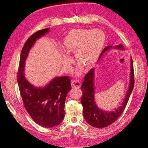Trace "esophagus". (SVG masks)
<instances>
[{
	"mask_svg": "<svg viewBox=\"0 0 148 148\" xmlns=\"http://www.w3.org/2000/svg\"><path fill=\"white\" fill-rule=\"evenodd\" d=\"M71 85L73 88H79L81 86V83H80L79 79H73L72 82H71Z\"/></svg>",
	"mask_w": 148,
	"mask_h": 148,
	"instance_id": "obj_1",
	"label": "esophagus"
}]
</instances>
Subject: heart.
Wrapping results in <instances>:
<instances>
[{
    "instance_id": "heart-1",
    "label": "heart",
    "mask_w": 148,
    "mask_h": 148,
    "mask_svg": "<svg viewBox=\"0 0 148 148\" xmlns=\"http://www.w3.org/2000/svg\"><path fill=\"white\" fill-rule=\"evenodd\" d=\"M104 42V33L99 29H77L66 35L63 47L66 52L75 53V59L79 64L88 67L97 60ZM71 61L69 56H64V64H68Z\"/></svg>"
}]
</instances>
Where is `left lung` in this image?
<instances>
[{"instance_id":"8db88e82","label":"left lung","mask_w":148,"mask_h":148,"mask_svg":"<svg viewBox=\"0 0 148 148\" xmlns=\"http://www.w3.org/2000/svg\"><path fill=\"white\" fill-rule=\"evenodd\" d=\"M112 46H107L104 48L101 53L100 57L106 52L107 49L111 48ZM119 49H123V46L122 44L116 47ZM134 70L132 59H131V74H130V83L127 94L125 99L122 104V106L115 110L114 112H107L99 109L97 107L94 95V69H91L86 74L84 77V82L82 83L81 89L83 95L81 97V103L83 108V115L86 122L93 127L97 128H102L109 126L114 123L120 116L122 114L126 107L129 100V97L131 95L135 83L134 79Z\"/></svg>"}]
</instances>
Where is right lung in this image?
Here are the masks:
<instances>
[{
	"label": "right lung",
	"instance_id": "right-lung-1",
	"mask_svg": "<svg viewBox=\"0 0 148 148\" xmlns=\"http://www.w3.org/2000/svg\"><path fill=\"white\" fill-rule=\"evenodd\" d=\"M49 31V28L37 31L26 40L20 54L17 82L23 106L33 120L44 128L59 125L65 117V102L71 88L68 76L55 78L46 86L35 88L25 77V62L31 47L36 40Z\"/></svg>",
	"mask_w": 148,
	"mask_h": 148
}]
</instances>
